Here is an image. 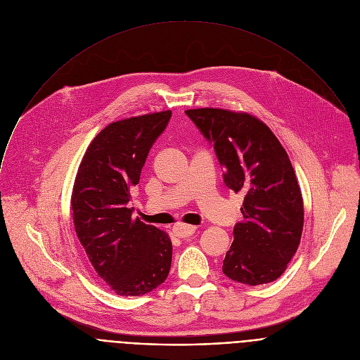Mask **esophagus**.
Masks as SVG:
<instances>
[{"label":"esophagus","mask_w":360,"mask_h":360,"mask_svg":"<svg viewBox=\"0 0 360 360\" xmlns=\"http://www.w3.org/2000/svg\"><path fill=\"white\" fill-rule=\"evenodd\" d=\"M195 231H196V226H193V225H186V224H181V222L174 225V233L178 238H188L192 233H195Z\"/></svg>","instance_id":"esophagus-1"}]
</instances>
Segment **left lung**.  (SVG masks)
I'll return each mask as SVG.
<instances>
[{"mask_svg": "<svg viewBox=\"0 0 360 360\" xmlns=\"http://www.w3.org/2000/svg\"><path fill=\"white\" fill-rule=\"evenodd\" d=\"M214 143L225 185L243 193V221L224 259V274L256 286L276 281L288 268L303 231V198L288 153L271 128L248 112L186 110Z\"/></svg>", "mask_w": 360, "mask_h": 360, "instance_id": "8db88e82", "label": "left lung"}]
</instances>
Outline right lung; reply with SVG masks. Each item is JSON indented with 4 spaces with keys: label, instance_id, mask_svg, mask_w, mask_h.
I'll use <instances>...</instances> for the list:
<instances>
[{
    "label": "right lung",
    "instance_id": "1",
    "mask_svg": "<svg viewBox=\"0 0 360 360\" xmlns=\"http://www.w3.org/2000/svg\"><path fill=\"white\" fill-rule=\"evenodd\" d=\"M172 112L112 122L86 148L79 164L71 215L98 278L120 296H142L168 278L172 242L165 231L132 218L131 189Z\"/></svg>",
    "mask_w": 360,
    "mask_h": 360
}]
</instances>
